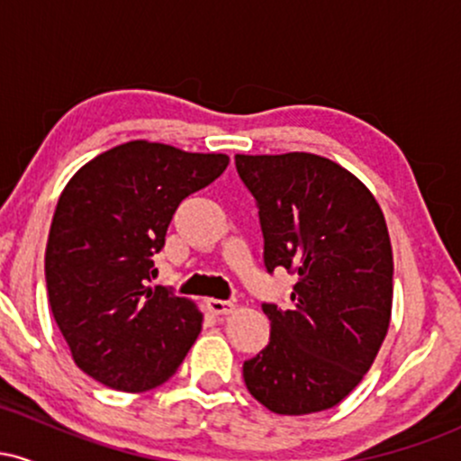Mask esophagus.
Segmentation results:
<instances>
[{
	"mask_svg": "<svg viewBox=\"0 0 461 461\" xmlns=\"http://www.w3.org/2000/svg\"><path fill=\"white\" fill-rule=\"evenodd\" d=\"M208 308L212 314H230V312L236 310V305L231 301L223 299H208Z\"/></svg>",
	"mask_w": 461,
	"mask_h": 461,
	"instance_id": "obj_1",
	"label": "esophagus"
}]
</instances>
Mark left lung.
<instances>
[{
    "label": "left lung",
    "instance_id": "1",
    "mask_svg": "<svg viewBox=\"0 0 461 461\" xmlns=\"http://www.w3.org/2000/svg\"><path fill=\"white\" fill-rule=\"evenodd\" d=\"M236 168L256 197L267 271L297 275L288 310L262 305L271 340L242 364L247 390L275 414L330 410L362 382L390 327L384 212L353 173L314 153H238Z\"/></svg>",
    "mask_w": 461,
    "mask_h": 461
}]
</instances>
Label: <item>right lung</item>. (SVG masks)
I'll return each instance as SVG.
<instances>
[{"instance_id":"1","label":"right lung","mask_w":461,"mask_h":461,"mask_svg":"<svg viewBox=\"0 0 461 461\" xmlns=\"http://www.w3.org/2000/svg\"><path fill=\"white\" fill-rule=\"evenodd\" d=\"M227 164L225 153L130 140L68 179L47 238V294L73 362L95 382L145 393L168 382L194 345L203 314L151 288V258L177 205Z\"/></svg>"}]
</instances>
